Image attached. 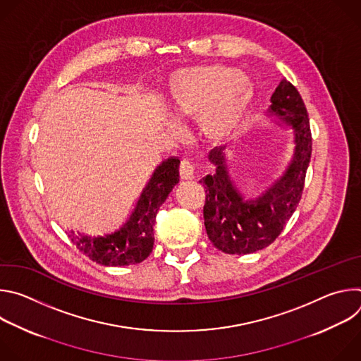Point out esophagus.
I'll return each mask as SVG.
<instances>
[{"instance_id": "esophagus-1", "label": "esophagus", "mask_w": 361, "mask_h": 361, "mask_svg": "<svg viewBox=\"0 0 361 361\" xmlns=\"http://www.w3.org/2000/svg\"><path fill=\"white\" fill-rule=\"evenodd\" d=\"M194 170H195V166L191 160L188 159H183L181 160V164H180V177L183 180H191L194 177Z\"/></svg>"}]
</instances>
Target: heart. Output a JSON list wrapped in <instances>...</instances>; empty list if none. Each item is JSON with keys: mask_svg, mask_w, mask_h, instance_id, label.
Listing matches in <instances>:
<instances>
[{"mask_svg": "<svg viewBox=\"0 0 361 361\" xmlns=\"http://www.w3.org/2000/svg\"><path fill=\"white\" fill-rule=\"evenodd\" d=\"M169 94L178 116L198 113L200 131L210 140H221L240 124L251 98V84L235 68L198 66L174 73Z\"/></svg>", "mask_w": 361, "mask_h": 361, "instance_id": "heart-1", "label": "heart"}]
</instances>
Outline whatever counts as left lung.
Listing matches in <instances>:
<instances>
[{
  "label": "left lung",
  "mask_w": 361,
  "mask_h": 361,
  "mask_svg": "<svg viewBox=\"0 0 361 361\" xmlns=\"http://www.w3.org/2000/svg\"><path fill=\"white\" fill-rule=\"evenodd\" d=\"M270 109L294 130V157L283 177L262 197L244 201L226 171L221 147L210 152L216 174L200 181L205 187L202 213L207 235L216 248L227 254H250L270 245L301 200L313 144L307 109L297 88L286 78L271 95Z\"/></svg>",
  "instance_id": "obj_1"
}]
</instances>
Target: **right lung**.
Instances as JSON below:
<instances>
[{"mask_svg": "<svg viewBox=\"0 0 361 361\" xmlns=\"http://www.w3.org/2000/svg\"><path fill=\"white\" fill-rule=\"evenodd\" d=\"M178 159H169L156 170L123 228L99 237L73 233L71 241L90 260L102 266H130L145 260L154 245L157 212L178 183Z\"/></svg>", "mask_w": 361, "mask_h": 361, "instance_id": "obj_1", "label": "right lung"}]
</instances>
